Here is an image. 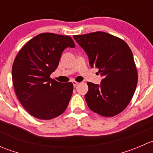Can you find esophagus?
<instances>
[{
	"mask_svg": "<svg viewBox=\"0 0 153 153\" xmlns=\"http://www.w3.org/2000/svg\"><path fill=\"white\" fill-rule=\"evenodd\" d=\"M72 84H73V86L75 87V86L78 84V82H77V81H72Z\"/></svg>",
	"mask_w": 153,
	"mask_h": 153,
	"instance_id": "obj_1",
	"label": "esophagus"
}]
</instances>
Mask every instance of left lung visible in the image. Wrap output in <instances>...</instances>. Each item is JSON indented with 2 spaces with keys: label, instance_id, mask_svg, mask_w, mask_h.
Here are the masks:
<instances>
[{
  "label": "left lung",
  "instance_id": "8db88e82",
  "mask_svg": "<svg viewBox=\"0 0 153 153\" xmlns=\"http://www.w3.org/2000/svg\"><path fill=\"white\" fill-rule=\"evenodd\" d=\"M85 50L91 67L104 77L101 85L88 82L85 99L89 109L104 117L124 110L138 83V72L130 48L124 40L104 32L73 35Z\"/></svg>",
  "mask_w": 153,
  "mask_h": 153
}]
</instances>
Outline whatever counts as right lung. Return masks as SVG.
<instances>
[{"label":"right lung","mask_w":153,"mask_h":153,"mask_svg":"<svg viewBox=\"0 0 153 153\" xmlns=\"http://www.w3.org/2000/svg\"><path fill=\"white\" fill-rule=\"evenodd\" d=\"M68 47H75L70 36L45 32L29 40L15 57L12 69L15 94L24 109L35 118H55L69 104L72 83L62 84L50 78Z\"/></svg>","instance_id":"right-lung-1"}]
</instances>
